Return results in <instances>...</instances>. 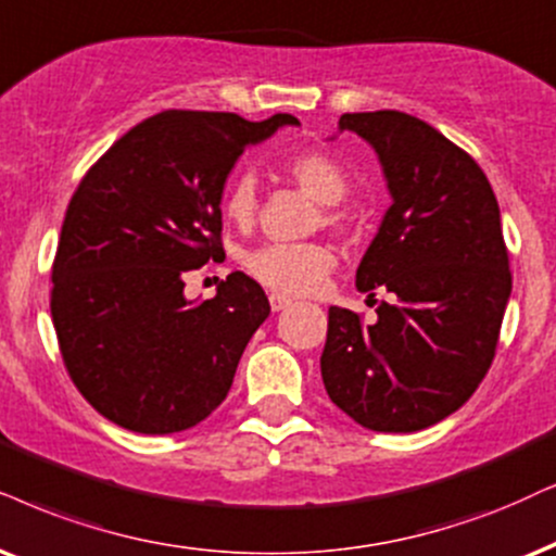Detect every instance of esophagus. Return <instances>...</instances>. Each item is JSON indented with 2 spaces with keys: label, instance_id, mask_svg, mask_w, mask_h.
<instances>
[{
  "label": "esophagus",
  "instance_id": "34e87169",
  "mask_svg": "<svg viewBox=\"0 0 556 556\" xmlns=\"http://www.w3.org/2000/svg\"><path fill=\"white\" fill-rule=\"evenodd\" d=\"M269 305H271V311L274 313H279V311H285V307H290L292 305V300L290 298H285V294H269Z\"/></svg>",
  "mask_w": 556,
  "mask_h": 556
}]
</instances>
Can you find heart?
I'll list each match as a JSON object with an SVG mask.
<instances>
[{"instance_id":"obj_1","label":"heart","mask_w":556,"mask_h":556,"mask_svg":"<svg viewBox=\"0 0 556 556\" xmlns=\"http://www.w3.org/2000/svg\"><path fill=\"white\" fill-rule=\"evenodd\" d=\"M287 174L320 205H336L349 194V179L343 168L323 153H300L287 164ZM256 205V179L243 174L230 185L223 210L230 223L245 228L254 223ZM328 220H336L333 210H328ZM243 264L258 285L274 292L313 294L326 285L330 271L336 269V254L323 243H266L249 251Z\"/></svg>"}]
</instances>
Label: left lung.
<instances>
[{"label":"left lung","instance_id":"8db88e82","mask_svg":"<svg viewBox=\"0 0 556 556\" xmlns=\"http://www.w3.org/2000/svg\"><path fill=\"white\" fill-rule=\"evenodd\" d=\"M339 130L375 149L392 200L356 290L395 300L371 326L328 307L323 384L369 431L413 433L459 410L493 364L510 298L501 207L475 159L418 117L346 112Z\"/></svg>","mask_w":556,"mask_h":556}]
</instances>
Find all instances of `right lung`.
Instances as JSON below:
<instances>
[{"label": "right lung", "mask_w": 556, "mask_h": 556, "mask_svg": "<svg viewBox=\"0 0 556 556\" xmlns=\"http://www.w3.org/2000/svg\"><path fill=\"white\" fill-rule=\"evenodd\" d=\"M292 115L166 110L125 132L81 179L53 262L63 364L97 413L136 433H179L228 395L269 300L243 271L213 300L185 274L223 256V189L249 146Z\"/></svg>", "instance_id": "add662e5"}]
</instances>
